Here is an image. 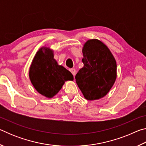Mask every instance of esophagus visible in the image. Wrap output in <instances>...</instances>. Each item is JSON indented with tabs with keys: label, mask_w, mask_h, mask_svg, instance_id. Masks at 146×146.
Instances as JSON below:
<instances>
[{
	"label": "esophagus",
	"mask_w": 146,
	"mask_h": 146,
	"mask_svg": "<svg viewBox=\"0 0 146 146\" xmlns=\"http://www.w3.org/2000/svg\"><path fill=\"white\" fill-rule=\"evenodd\" d=\"M70 71H71V73L73 74V75L75 76V73H76V70H75V69H71L70 70Z\"/></svg>",
	"instance_id": "1"
}]
</instances>
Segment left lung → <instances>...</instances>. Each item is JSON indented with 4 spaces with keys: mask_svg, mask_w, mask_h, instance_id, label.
Listing matches in <instances>:
<instances>
[{
    "mask_svg": "<svg viewBox=\"0 0 146 146\" xmlns=\"http://www.w3.org/2000/svg\"><path fill=\"white\" fill-rule=\"evenodd\" d=\"M84 67L75 76L76 82L88 100L107 95L117 78V62L108 46L98 39L88 40L82 48Z\"/></svg>",
    "mask_w": 146,
    "mask_h": 146,
    "instance_id": "obj_1",
    "label": "left lung"
}]
</instances>
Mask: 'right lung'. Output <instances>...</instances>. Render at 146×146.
<instances>
[{"instance_id": "add662e5", "label": "right lung", "mask_w": 146, "mask_h": 146, "mask_svg": "<svg viewBox=\"0 0 146 146\" xmlns=\"http://www.w3.org/2000/svg\"><path fill=\"white\" fill-rule=\"evenodd\" d=\"M29 79L38 92L51 98L58 93L65 81L73 80L70 71L58 65L54 58L53 51L42 47L36 52L29 71Z\"/></svg>"}]
</instances>
